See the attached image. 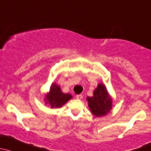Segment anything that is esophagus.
<instances>
[{"label":"esophagus","mask_w":151,"mask_h":151,"mask_svg":"<svg viewBox=\"0 0 151 151\" xmlns=\"http://www.w3.org/2000/svg\"><path fill=\"white\" fill-rule=\"evenodd\" d=\"M82 98H83V96H82L81 94H78V95H76V99H81Z\"/></svg>","instance_id":"1"}]
</instances>
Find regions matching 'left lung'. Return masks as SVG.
Masks as SVG:
<instances>
[{"label":"left lung","mask_w":151,"mask_h":151,"mask_svg":"<svg viewBox=\"0 0 151 151\" xmlns=\"http://www.w3.org/2000/svg\"><path fill=\"white\" fill-rule=\"evenodd\" d=\"M86 99L90 111L97 117L105 116L112 109L113 99L103 83H99L92 97H87Z\"/></svg>","instance_id":"obj_1"}]
</instances>
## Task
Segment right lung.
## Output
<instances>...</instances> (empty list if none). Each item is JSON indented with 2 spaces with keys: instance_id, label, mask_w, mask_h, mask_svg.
I'll list each match as a JSON object with an SVG mask.
<instances>
[{
  "instance_id": "add662e5",
  "label": "right lung",
  "mask_w": 151,
  "mask_h": 151,
  "mask_svg": "<svg viewBox=\"0 0 151 151\" xmlns=\"http://www.w3.org/2000/svg\"><path fill=\"white\" fill-rule=\"evenodd\" d=\"M72 98L73 96L71 94L68 93L64 94L60 86L55 83H52L50 90L45 96L44 101L45 103L48 104L51 108H59Z\"/></svg>"
}]
</instances>
